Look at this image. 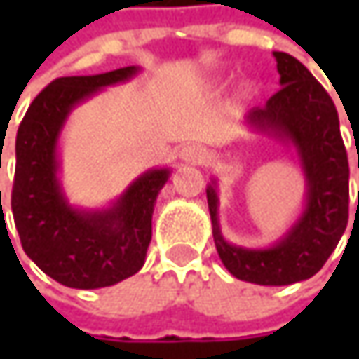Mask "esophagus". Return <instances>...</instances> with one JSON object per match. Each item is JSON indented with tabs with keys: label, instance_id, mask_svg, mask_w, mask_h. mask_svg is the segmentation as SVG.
Wrapping results in <instances>:
<instances>
[{
	"label": "esophagus",
	"instance_id": "1",
	"mask_svg": "<svg viewBox=\"0 0 359 359\" xmlns=\"http://www.w3.org/2000/svg\"><path fill=\"white\" fill-rule=\"evenodd\" d=\"M205 158H208V154H205V149L201 145L191 144L182 149V159L187 161V163H203Z\"/></svg>",
	"mask_w": 359,
	"mask_h": 359
}]
</instances>
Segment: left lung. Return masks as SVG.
<instances>
[{
    "label": "left lung",
    "instance_id": "left-lung-1",
    "mask_svg": "<svg viewBox=\"0 0 359 359\" xmlns=\"http://www.w3.org/2000/svg\"><path fill=\"white\" fill-rule=\"evenodd\" d=\"M282 90L266 107L250 111V123L296 144L308 177V208L285 238L271 250L229 245L217 226V198L208 187L214 241L231 276L259 285H287L324 268L344 236L350 215V165L339 133L338 109L324 86L290 53L276 51ZM359 205V203H358Z\"/></svg>",
    "mask_w": 359,
    "mask_h": 359
}]
</instances>
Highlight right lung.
Instances as JSON below:
<instances>
[{"label": "right lung", "instance_id": "obj_1", "mask_svg": "<svg viewBox=\"0 0 359 359\" xmlns=\"http://www.w3.org/2000/svg\"><path fill=\"white\" fill-rule=\"evenodd\" d=\"M135 72V67H119L100 76L57 77L37 93L18 130L11 212L21 248L37 268L67 287L114 285L144 266L154 203L170 172L145 173L126 191L118 208L104 214L74 212L63 201L55 177V142L69 109Z\"/></svg>", "mask_w": 359, "mask_h": 359}]
</instances>
